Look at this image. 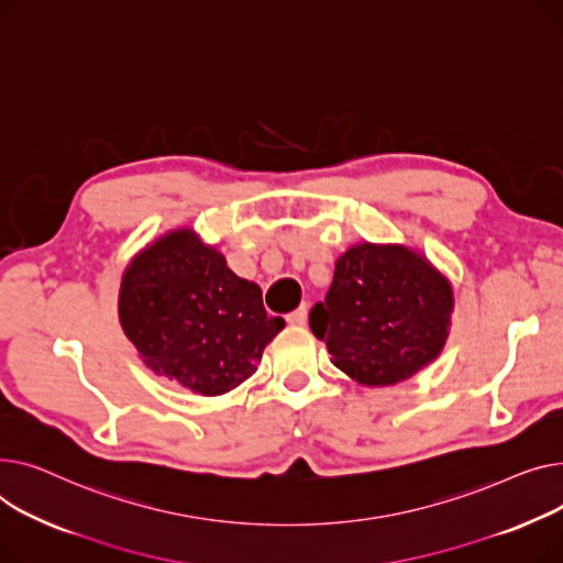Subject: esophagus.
I'll return each instance as SVG.
<instances>
[{
	"instance_id": "34e87169",
	"label": "esophagus",
	"mask_w": 563,
	"mask_h": 563,
	"mask_svg": "<svg viewBox=\"0 0 563 563\" xmlns=\"http://www.w3.org/2000/svg\"><path fill=\"white\" fill-rule=\"evenodd\" d=\"M286 320H288L290 324H307V320H309V305H307V302L300 305L292 313H288Z\"/></svg>"
}]
</instances>
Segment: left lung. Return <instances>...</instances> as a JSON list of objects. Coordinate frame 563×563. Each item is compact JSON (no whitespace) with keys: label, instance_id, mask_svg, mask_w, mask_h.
<instances>
[{"label":"left lung","instance_id":"obj_1","mask_svg":"<svg viewBox=\"0 0 563 563\" xmlns=\"http://www.w3.org/2000/svg\"><path fill=\"white\" fill-rule=\"evenodd\" d=\"M452 309L450 282L422 254L361 243L336 261L309 324L339 371L363 386H390L441 354Z\"/></svg>","mask_w":563,"mask_h":563}]
</instances>
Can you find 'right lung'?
Instances as JSON below:
<instances>
[{
  "label": "right lung",
  "mask_w": 563,
  "mask_h": 563,
  "mask_svg": "<svg viewBox=\"0 0 563 563\" xmlns=\"http://www.w3.org/2000/svg\"><path fill=\"white\" fill-rule=\"evenodd\" d=\"M118 313L150 371L200 395L252 377L286 324L263 309L261 288L190 229L170 231L129 263Z\"/></svg>",
  "instance_id": "right-lung-1"
}]
</instances>
